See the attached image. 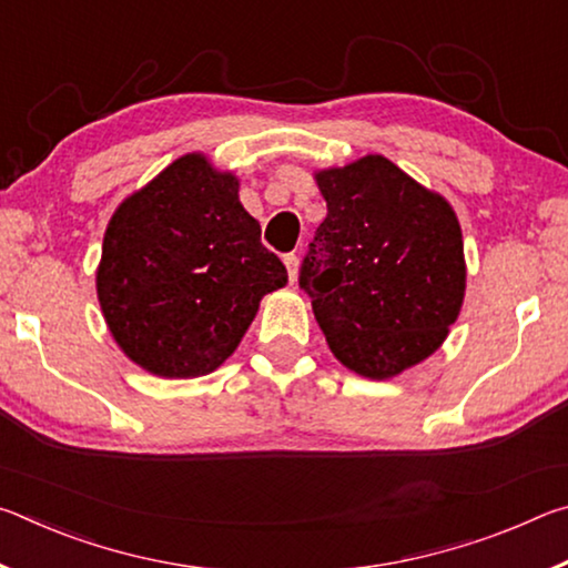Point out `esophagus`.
Segmentation results:
<instances>
[{"label": "esophagus", "instance_id": "34e87169", "mask_svg": "<svg viewBox=\"0 0 568 568\" xmlns=\"http://www.w3.org/2000/svg\"><path fill=\"white\" fill-rule=\"evenodd\" d=\"M283 263L287 267V277H291V283H295V277H297V255L295 253L283 255Z\"/></svg>", "mask_w": 568, "mask_h": 568}]
</instances>
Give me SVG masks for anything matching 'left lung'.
Listing matches in <instances>:
<instances>
[{
    "instance_id": "obj_1",
    "label": "left lung",
    "mask_w": 568,
    "mask_h": 568,
    "mask_svg": "<svg viewBox=\"0 0 568 568\" xmlns=\"http://www.w3.org/2000/svg\"><path fill=\"white\" fill-rule=\"evenodd\" d=\"M315 180L328 215L297 283L345 368L373 381L398 376L440 348L460 313L458 217L383 155L321 170Z\"/></svg>"
}]
</instances>
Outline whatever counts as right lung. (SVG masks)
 Masks as SVG:
<instances>
[{"label":"right lung","instance_id":"1","mask_svg":"<svg viewBox=\"0 0 568 568\" xmlns=\"http://www.w3.org/2000/svg\"><path fill=\"white\" fill-rule=\"evenodd\" d=\"M287 283L261 223L240 205L237 178L185 155L114 210L98 297L130 361L162 378L223 365L263 295Z\"/></svg>","mask_w":568,"mask_h":568}]
</instances>
